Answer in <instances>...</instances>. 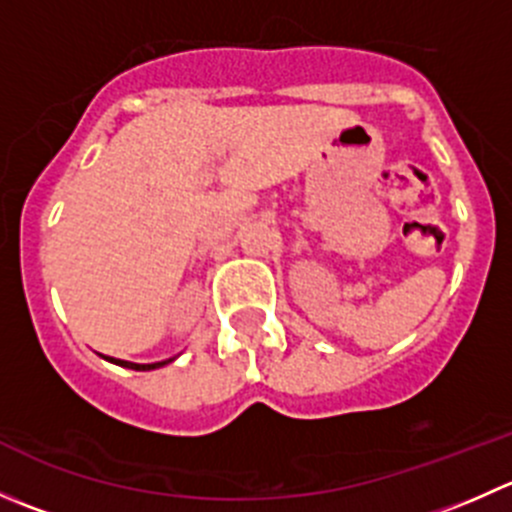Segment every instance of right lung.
Here are the masks:
<instances>
[{
    "label": "right lung",
    "mask_w": 512,
    "mask_h": 512,
    "mask_svg": "<svg viewBox=\"0 0 512 512\" xmlns=\"http://www.w3.org/2000/svg\"><path fill=\"white\" fill-rule=\"evenodd\" d=\"M103 356V354H101ZM103 359L106 361H111V364H116V366H126V369H136V371H153V369H160V366H165V364H170V361L175 359H165V361H156V364H133V361H123V359H113V356H103Z\"/></svg>",
    "instance_id": "add662e5"
}]
</instances>
